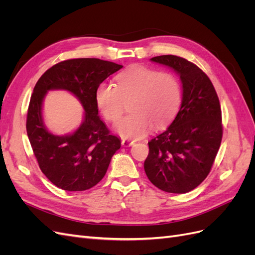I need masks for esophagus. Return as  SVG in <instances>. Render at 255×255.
<instances>
[{"label": "esophagus", "mask_w": 255, "mask_h": 255, "mask_svg": "<svg viewBox=\"0 0 255 255\" xmlns=\"http://www.w3.org/2000/svg\"><path fill=\"white\" fill-rule=\"evenodd\" d=\"M121 144L123 146H130V145L134 144V141H130V140H128V139H122Z\"/></svg>", "instance_id": "esophagus-1"}]
</instances>
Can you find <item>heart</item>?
Listing matches in <instances>:
<instances>
[{
	"instance_id": "b5f03b06",
	"label": "heart",
	"mask_w": 255,
	"mask_h": 255,
	"mask_svg": "<svg viewBox=\"0 0 255 255\" xmlns=\"http://www.w3.org/2000/svg\"><path fill=\"white\" fill-rule=\"evenodd\" d=\"M116 82L100 84L95 98L99 111L112 123L121 118L128 102L130 114L116 127L123 138L138 139L148 134L153 125H168L180 109L181 85L170 73L135 65L119 73Z\"/></svg>"
}]
</instances>
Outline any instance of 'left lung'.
Instances as JSON below:
<instances>
[{"mask_svg":"<svg viewBox=\"0 0 255 255\" xmlns=\"http://www.w3.org/2000/svg\"><path fill=\"white\" fill-rule=\"evenodd\" d=\"M152 61L180 75L182 104L174 120L149 143L144 171L153 185L171 194H186L210 173L222 139L219 99L211 80L195 64L175 55Z\"/></svg>","mask_w":255,"mask_h":255,"instance_id":"8db88e82","label":"left lung"}]
</instances>
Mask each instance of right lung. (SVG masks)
Here are the masks:
<instances>
[{
	"mask_svg": "<svg viewBox=\"0 0 255 255\" xmlns=\"http://www.w3.org/2000/svg\"><path fill=\"white\" fill-rule=\"evenodd\" d=\"M123 66L99 58L60 61L45 71L36 83L27 110L26 132L42 173L55 186L83 191L101 181L121 141L112 135L98 116L97 87ZM63 89L80 100L84 121L72 134L50 133L42 119V101L49 90Z\"/></svg>",
	"mask_w": 255,
	"mask_h": 255,
	"instance_id": "right-lung-1",
	"label": "right lung"
}]
</instances>
